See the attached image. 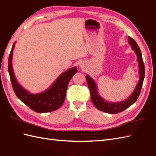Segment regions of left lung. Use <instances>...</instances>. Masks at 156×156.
<instances>
[{"instance_id": "8db88e82", "label": "left lung", "mask_w": 156, "mask_h": 156, "mask_svg": "<svg viewBox=\"0 0 156 156\" xmlns=\"http://www.w3.org/2000/svg\"><path fill=\"white\" fill-rule=\"evenodd\" d=\"M129 43L137 56L140 79L133 92L131 94V95L126 100L116 103L109 102L105 100L104 99L99 95L98 91V86L94 80L91 78L89 75L86 76V80L87 83V86H88V88L90 91L91 101H92L93 104L98 109L103 111V112L110 114H116L122 112V111L125 110L128 107H129L133 103H134L138 98L140 94L144 79L145 76L144 64L143 62L140 49V47L137 45L136 42L132 37H129Z\"/></svg>"}]
</instances>
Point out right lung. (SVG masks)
<instances>
[{
    "label": "right lung",
    "instance_id": "add662e5",
    "mask_svg": "<svg viewBox=\"0 0 156 156\" xmlns=\"http://www.w3.org/2000/svg\"><path fill=\"white\" fill-rule=\"evenodd\" d=\"M15 43L16 42L12 47L8 64L10 81L15 94L23 103L37 113H48L57 110L65 101L69 81L78 72L76 67H73L64 72L45 91L39 94H31L23 88L15 78L12 68V55Z\"/></svg>",
    "mask_w": 156,
    "mask_h": 156
}]
</instances>
